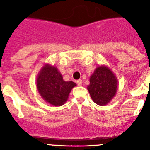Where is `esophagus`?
Wrapping results in <instances>:
<instances>
[{"instance_id": "34e87169", "label": "esophagus", "mask_w": 150, "mask_h": 150, "mask_svg": "<svg viewBox=\"0 0 150 150\" xmlns=\"http://www.w3.org/2000/svg\"><path fill=\"white\" fill-rule=\"evenodd\" d=\"M82 83H83V82L81 80H78V81H77V84H78L79 86H82Z\"/></svg>"}]
</instances>
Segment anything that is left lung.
Returning a JSON list of instances; mask_svg holds the SVG:
<instances>
[{"instance_id": "8db88e82", "label": "left lung", "mask_w": 150, "mask_h": 150, "mask_svg": "<svg viewBox=\"0 0 150 150\" xmlns=\"http://www.w3.org/2000/svg\"><path fill=\"white\" fill-rule=\"evenodd\" d=\"M89 81L87 89L92 100L98 105H107L115 96L118 81L107 66H98L91 75Z\"/></svg>"}]
</instances>
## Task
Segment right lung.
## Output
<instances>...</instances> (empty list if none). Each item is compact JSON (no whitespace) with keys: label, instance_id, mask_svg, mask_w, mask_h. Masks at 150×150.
Returning a JSON list of instances; mask_svg holds the SVG:
<instances>
[{"label":"right lung","instance_id":"obj_1","mask_svg":"<svg viewBox=\"0 0 150 150\" xmlns=\"http://www.w3.org/2000/svg\"><path fill=\"white\" fill-rule=\"evenodd\" d=\"M36 86L45 102L59 107L67 101L71 90L76 86V83L72 81H64L57 67L45 64L38 75Z\"/></svg>","mask_w":150,"mask_h":150}]
</instances>
